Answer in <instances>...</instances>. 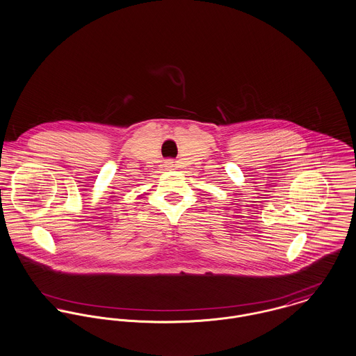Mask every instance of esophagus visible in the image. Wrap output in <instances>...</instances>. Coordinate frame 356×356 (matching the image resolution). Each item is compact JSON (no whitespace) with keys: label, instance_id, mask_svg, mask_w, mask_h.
<instances>
[{"label":"esophagus","instance_id":"1","mask_svg":"<svg viewBox=\"0 0 356 356\" xmlns=\"http://www.w3.org/2000/svg\"><path fill=\"white\" fill-rule=\"evenodd\" d=\"M163 166H165V169H172V168L175 166V162H173L172 159H166V161L163 162Z\"/></svg>","mask_w":356,"mask_h":356}]
</instances>
